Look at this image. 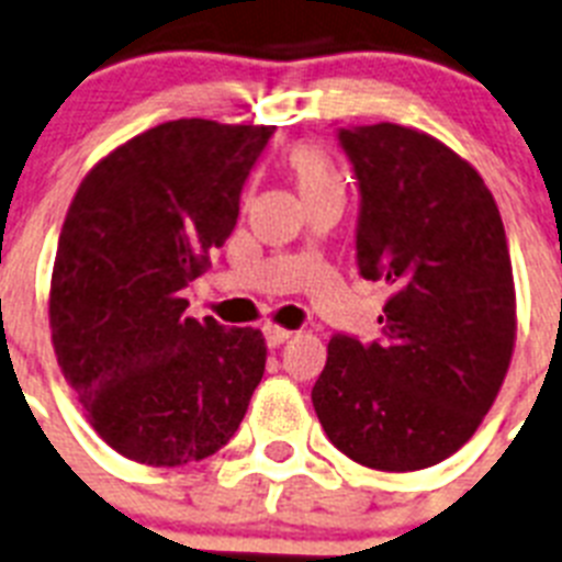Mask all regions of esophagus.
I'll return each instance as SVG.
<instances>
[{
  "mask_svg": "<svg viewBox=\"0 0 562 562\" xmlns=\"http://www.w3.org/2000/svg\"><path fill=\"white\" fill-rule=\"evenodd\" d=\"M262 334H266L268 348H280L282 342L291 337L289 328H280V325H266V328H262Z\"/></svg>",
  "mask_w": 562,
  "mask_h": 562,
  "instance_id": "1",
  "label": "esophagus"
}]
</instances>
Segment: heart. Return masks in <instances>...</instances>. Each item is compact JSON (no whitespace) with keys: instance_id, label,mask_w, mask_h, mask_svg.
I'll return each instance as SVG.
<instances>
[{"instance_id":"1","label":"heart","mask_w":562,"mask_h":562,"mask_svg":"<svg viewBox=\"0 0 562 562\" xmlns=\"http://www.w3.org/2000/svg\"><path fill=\"white\" fill-rule=\"evenodd\" d=\"M289 171L294 177L300 193L308 200H317V196H342L346 193V186H342V177L334 168L331 157L325 154L319 145L314 143H300L289 150Z\"/></svg>"}]
</instances>
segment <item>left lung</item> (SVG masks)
Instances as JSON below:
<instances>
[{
    "label": "left lung",
    "instance_id": "obj_1",
    "mask_svg": "<svg viewBox=\"0 0 562 562\" xmlns=\"http://www.w3.org/2000/svg\"><path fill=\"white\" fill-rule=\"evenodd\" d=\"M360 188L357 268L385 280L383 339L334 334L311 403L353 463L417 471L454 454L514 351V280L492 191L451 148L403 125L337 128Z\"/></svg>",
    "mask_w": 562,
    "mask_h": 562
}]
</instances>
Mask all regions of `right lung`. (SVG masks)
<instances>
[{"label": "right lung", "instance_id": "obj_1", "mask_svg": "<svg viewBox=\"0 0 562 562\" xmlns=\"http://www.w3.org/2000/svg\"><path fill=\"white\" fill-rule=\"evenodd\" d=\"M271 136L162 122L108 154L70 202L50 280L56 360L99 437L136 463L220 451L262 380V334L186 317L182 289L231 237Z\"/></svg>", "mask_w": 562, "mask_h": 562}]
</instances>
